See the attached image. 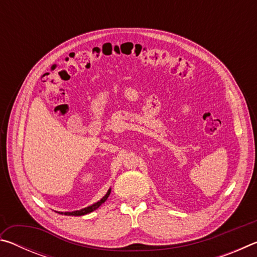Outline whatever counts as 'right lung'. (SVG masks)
<instances>
[{
  "label": "right lung",
  "instance_id": "add662e5",
  "mask_svg": "<svg viewBox=\"0 0 257 257\" xmlns=\"http://www.w3.org/2000/svg\"><path fill=\"white\" fill-rule=\"evenodd\" d=\"M110 193H111V189H108V190H107V193L105 194V196H104L102 199H99V201H98L97 203H95V204H93V205H90V206H88V207L81 208V210H79V211H73V212H64V213H63V212H58V213H60V214H64V215H75V216L88 214V213H90V212L95 211V210H96V208H98L99 206H101L102 204L106 201L107 197H108V195H110Z\"/></svg>",
  "mask_w": 257,
  "mask_h": 257
}]
</instances>
